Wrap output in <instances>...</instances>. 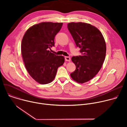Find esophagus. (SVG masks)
<instances>
[{"mask_svg": "<svg viewBox=\"0 0 127 127\" xmlns=\"http://www.w3.org/2000/svg\"><path fill=\"white\" fill-rule=\"evenodd\" d=\"M65 60L66 61L70 62V58L68 56H65Z\"/></svg>", "mask_w": 127, "mask_h": 127, "instance_id": "esophagus-1", "label": "esophagus"}]
</instances>
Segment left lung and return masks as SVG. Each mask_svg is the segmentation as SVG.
Here are the masks:
<instances>
[{
  "mask_svg": "<svg viewBox=\"0 0 127 127\" xmlns=\"http://www.w3.org/2000/svg\"><path fill=\"white\" fill-rule=\"evenodd\" d=\"M68 29L81 55L73 56L76 70L70 74L74 81L83 83L93 78L104 61L106 44L101 32L96 27L84 23H70Z\"/></svg>",
  "mask_w": 127,
  "mask_h": 127,
  "instance_id": "8db88e82",
  "label": "left lung"
}]
</instances>
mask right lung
<instances>
[{"mask_svg":"<svg viewBox=\"0 0 127 127\" xmlns=\"http://www.w3.org/2000/svg\"><path fill=\"white\" fill-rule=\"evenodd\" d=\"M63 23L43 22L30 28L25 33L21 45L25 67L31 76L40 84L51 82L64 57L49 50L54 46L55 35Z\"/></svg>","mask_w":127,"mask_h":127,"instance_id":"1","label":"right lung"}]
</instances>
